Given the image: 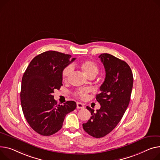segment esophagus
<instances>
[{
    "instance_id": "obj_1",
    "label": "esophagus",
    "mask_w": 160,
    "mask_h": 160,
    "mask_svg": "<svg viewBox=\"0 0 160 160\" xmlns=\"http://www.w3.org/2000/svg\"><path fill=\"white\" fill-rule=\"evenodd\" d=\"M77 109H84V105L80 102L77 103Z\"/></svg>"
}]
</instances>
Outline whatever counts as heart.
<instances>
[{"instance_id": "obj_1", "label": "heart", "mask_w": 160, "mask_h": 160, "mask_svg": "<svg viewBox=\"0 0 160 160\" xmlns=\"http://www.w3.org/2000/svg\"><path fill=\"white\" fill-rule=\"evenodd\" d=\"M81 67L84 73L86 74L88 77H90L93 75L97 76V74L98 73V67L93 61H91V60L84 61L82 63ZM73 69H74V67H73V65L72 64L68 65L66 67L63 68L62 72V76L63 80H67L69 78V77H70L73 71ZM89 91L90 90L88 88H82L74 92V95L77 98L84 100L87 98V97H88V94Z\"/></svg>"}]
</instances>
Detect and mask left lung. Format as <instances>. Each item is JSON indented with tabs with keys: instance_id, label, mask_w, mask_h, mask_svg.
Segmentation results:
<instances>
[{
	"instance_id": "obj_1",
	"label": "left lung",
	"mask_w": 160,
	"mask_h": 160,
	"mask_svg": "<svg viewBox=\"0 0 160 160\" xmlns=\"http://www.w3.org/2000/svg\"><path fill=\"white\" fill-rule=\"evenodd\" d=\"M105 70V78L96 99L101 108L94 110L87 106L92 115L83 129L94 138H102L111 132L121 119L129 105L133 86L132 71L127 63L108 53L98 57Z\"/></svg>"
}]
</instances>
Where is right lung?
<instances>
[{"mask_svg": "<svg viewBox=\"0 0 160 160\" xmlns=\"http://www.w3.org/2000/svg\"><path fill=\"white\" fill-rule=\"evenodd\" d=\"M55 51L41 53L31 61L24 73L20 91L22 111L30 127L42 136H50L62 127L67 114L77 103L57 105L52 93L62 86V72L76 58Z\"/></svg>", "mask_w": 160, "mask_h": 160, "instance_id": "1", "label": "right lung"}]
</instances>
